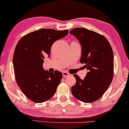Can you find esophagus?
<instances>
[{
	"label": "esophagus",
	"instance_id": "obj_1",
	"mask_svg": "<svg viewBox=\"0 0 129 129\" xmlns=\"http://www.w3.org/2000/svg\"><path fill=\"white\" fill-rule=\"evenodd\" d=\"M62 74H63V76L64 77H66L70 76V73H67V72H66V71H63V72H62Z\"/></svg>",
	"mask_w": 129,
	"mask_h": 129
}]
</instances>
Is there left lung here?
<instances>
[{
  "instance_id": "8db88e82",
  "label": "left lung",
  "mask_w": 129,
  "mask_h": 129,
  "mask_svg": "<svg viewBox=\"0 0 129 129\" xmlns=\"http://www.w3.org/2000/svg\"><path fill=\"white\" fill-rule=\"evenodd\" d=\"M80 41V63L88 70L84 80L74 74L76 83L71 87L74 98L81 102L98 100L107 90L114 76V53L107 39L94 31L77 27L69 31Z\"/></svg>"
}]
</instances>
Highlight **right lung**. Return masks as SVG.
Returning a JSON list of instances; mask_svg holds the SVG:
<instances>
[{
    "mask_svg": "<svg viewBox=\"0 0 129 129\" xmlns=\"http://www.w3.org/2000/svg\"><path fill=\"white\" fill-rule=\"evenodd\" d=\"M68 30L41 29L22 37L15 47L13 66L15 80L26 96L35 103L48 100L62 80L60 71L44 70L45 57H49L53 43L66 36Z\"/></svg>",
    "mask_w": 129,
    "mask_h": 129,
    "instance_id": "1",
    "label": "right lung"
}]
</instances>
